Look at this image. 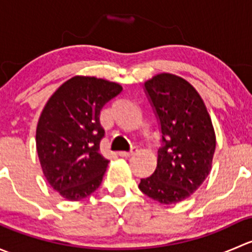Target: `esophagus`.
Returning <instances> with one entry per match:
<instances>
[{
	"label": "esophagus",
	"mask_w": 252,
	"mask_h": 252,
	"mask_svg": "<svg viewBox=\"0 0 252 252\" xmlns=\"http://www.w3.org/2000/svg\"><path fill=\"white\" fill-rule=\"evenodd\" d=\"M136 151H138V149H136V147H131L130 151H121V152H119V156H122V157H130V156H133V155L135 154Z\"/></svg>",
	"instance_id": "34e87169"
}]
</instances>
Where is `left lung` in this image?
<instances>
[{
  "label": "left lung",
  "instance_id": "8db88e82",
  "mask_svg": "<svg viewBox=\"0 0 252 252\" xmlns=\"http://www.w3.org/2000/svg\"><path fill=\"white\" fill-rule=\"evenodd\" d=\"M145 93L161 128L157 167L139 189L159 204L188 199L211 171L216 135L206 106L185 79L161 73L145 83Z\"/></svg>",
  "mask_w": 252,
  "mask_h": 252
}]
</instances>
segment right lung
<instances>
[{"label":"right lung","mask_w":252,"mask_h":252,"mask_svg":"<svg viewBox=\"0 0 252 252\" xmlns=\"http://www.w3.org/2000/svg\"><path fill=\"white\" fill-rule=\"evenodd\" d=\"M113 81L70 78L55 91L41 112L36 150L48 184L69 201L93 194L102 182L108 159L101 155L103 106L122 93Z\"/></svg>","instance_id":"right-lung-1"}]
</instances>
